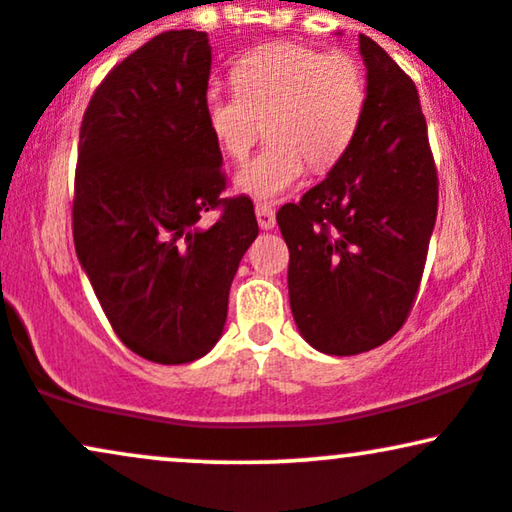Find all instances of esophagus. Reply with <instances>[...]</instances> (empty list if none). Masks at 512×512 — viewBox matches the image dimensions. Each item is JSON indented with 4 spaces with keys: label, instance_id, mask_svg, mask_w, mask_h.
<instances>
[{
    "label": "esophagus",
    "instance_id": "1",
    "mask_svg": "<svg viewBox=\"0 0 512 512\" xmlns=\"http://www.w3.org/2000/svg\"><path fill=\"white\" fill-rule=\"evenodd\" d=\"M255 214H257V223H260L262 231H272V228L276 226V216H274L272 204H257Z\"/></svg>",
    "mask_w": 512,
    "mask_h": 512
}]
</instances>
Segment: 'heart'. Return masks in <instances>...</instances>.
<instances>
[{
	"label": "heart",
	"instance_id": "obj_1",
	"mask_svg": "<svg viewBox=\"0 0 512 512\" xmlns=\"http://www.w3.org/2000/svg\"><path fill=\"white\" fill-rule=\"evenodd\" d=\"M233 91L211 86L204 117L221 154L243 161L267 122L269 142L238 170V192L276 199L308 173L346 154L366 110V76L354 57L279 40L248 52L233 69Z\"/></svg>",
	"mask_w": 512,
	"mask_h": 512
}]
</instances>
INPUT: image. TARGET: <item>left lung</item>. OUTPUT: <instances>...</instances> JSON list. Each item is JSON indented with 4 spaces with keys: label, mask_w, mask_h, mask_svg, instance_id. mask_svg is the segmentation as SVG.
<instances>
[{
    "label": "left lung",
    "mask_w": 512,
    "mask_h": 512,
    "mask_svg": "<svg viewBox=\"0 0 512 512\" xmlns=\"http://www.w3.org/2000/svg\"><path fill=\"white\" fill-rule=\"evenodd\" d=\"M366 110L346 154L276 214L289 245V301L313 349L354 356L407 320L436 226L438 178L414 81L368 35Z\"/></svg>",
    "instance_id": "left-lung-1"
}]
</instances>
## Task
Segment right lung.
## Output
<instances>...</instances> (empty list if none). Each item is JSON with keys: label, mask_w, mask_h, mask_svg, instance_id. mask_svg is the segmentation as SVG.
Here are the masks:
<instances>
[{"label": "right lung", "mask_w": 512, "mask_h": 512, "mask_svg": "<svg viewBox=\"0 0 512 512\" xmlns=\"http://www.w3.org/2000/svg\"><path fill=\"white\" fill-rule=\"evenodd\" d=\"M211 45L168 31L103 79L79 134L74 248L127 349L178 366L221 339L228 291L257 238L250 197L221 199V149L204 117ZM222 216L204 227V210Z\"/></svg>", "instance_id": "right-lung-1"}]
</instances>
